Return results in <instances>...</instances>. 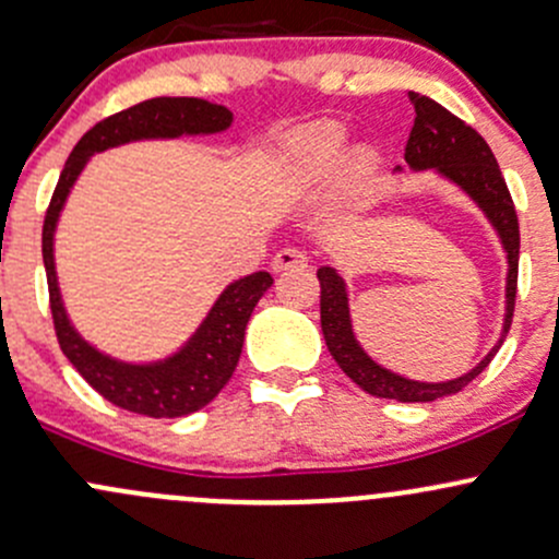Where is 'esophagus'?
<instances>
[{
    "label": "esophagus",
    "mask_w": 559,
    "mask_h": 559,
    "mask_svg": "<svg viewBox=\"0 0 559 559\" xmlns=\"http://www.w3.org/2000/svg\"><path fill=\"white\" fill-rule=\"evenodd\" d=\"M308 262H310L308 251L295 249V246H286V249H281L278 254L273 257V270L275 273H286V270H302V267H308Z\"/></svg>",
    "instance_id": "34e87169"
}]
</instances>
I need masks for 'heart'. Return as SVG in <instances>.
Here are the masks:
<instances>
[{
  "mask_svg": "<svg viewBox=\"0 0 559 559\" xmlns=\"http://www.w3.org/2000/svg\"><path fill=\"white\" fill-rule=\"evenodd\" d=\"M345 146H348V131H345L340 122H313V126L297 131V136L292 139L289 157L295 174L302 181H324L337 171L340 160L345 155ZM374 168V155L369 150H356L350 152L343 160L340 176H343L345 187H358Z\"/></svg>",
  "mask_w": 559,
  "mask_h": 559,
  "instance_id": "obj_1",
  "label": "heart"
}]
</instances>
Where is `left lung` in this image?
Instances as JSON below:
<instances>
[{"label":"left lung","instance_id":"1","mask_svg":"<svg viewBox=\"0 0 559 559\" xmlns=\"http://www.w3.org/2000/svg\"><path fill=\"white\" fill-rule=\"evenodd\" d=\"M409 102L415 107V126L409 131L407 146H404L407 166L413 171L433 168L444 179H450L452 185L461 187L485 211V216L496 227L498 238H501L503 251H507V316H503L501 340L472 372L448 380V383H420V380L402 378V374L372 361L358 345L354 324H350L345 281L340 278L334 267H319L321 332H324L329 354L340 364V369L367 393L378 399H396V402H433V399L463 391L472 383L481 369L492 361V356L503 345V337L509 334L516 297V267H520V222H516L514 201L509 195V187L487 141L433 98L409 93Z\"/></svg>","mask_w":559,"mask_h":559}]
</instances>
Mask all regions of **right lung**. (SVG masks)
Returning <instances> with one entry per match:
<instances>
[{
  "instance_id": "add662e5",
  "label": "right lung",
  "mask_w": 559,
  "mask_h": 559,
  "mask_svg": "<svg viewBox=\"0 0 559 559\" xmlns=\"http://www.w3.org/2000/svg\"><path fill=\"white\" fill-rule=\"evenodd\" d=\"M230 109L222 107V104L203 102V98L163 96L117 111L107 120L96 122L78 141L67 166H63L50 205H47L43 225V260L58 345L87 383L96 388L107 402L128 409V413L146 415V418H181V415L198 413L205 407L233 378L240 348H243V334L251 310L257 308L264 292L273 286V275L260 270V273H251L227 286L214 302V308L209 310L203 324L198 326V332L174 356L152 364L117 361V358L85 343L63 310L56 260H52V235H56L58 216H61L63 203H67L82 168L96 152L141 139L222 133L230 128Z\"/></svg>"
}]
</instances>
